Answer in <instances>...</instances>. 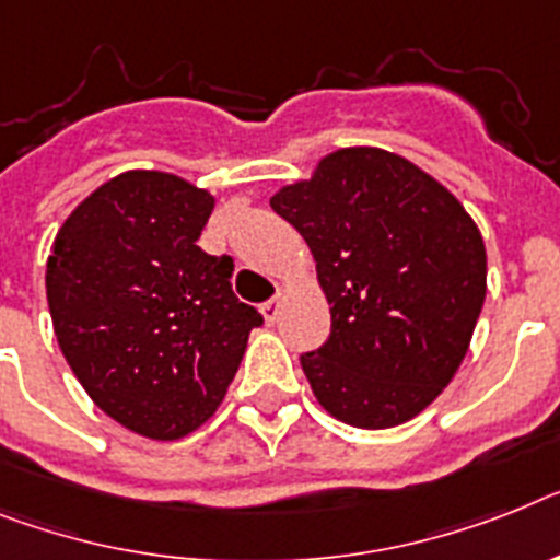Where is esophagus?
<instances>
[{
    "label": "esophagus",
    "mask_w": 560,
    "mask_h": 560,
    "mask_svg": "<svg viewBox=\"0 0 560 560\" xmlns=\"http://www.w3.org/2000/svg\"><path fill=\"white\" fill-rule=\"evenodd\" d=\"M279 313H281V295H272L270 302L261 304V316H265L267 324H276Z\"/></svg>",
    "instance_id": "esophagus-1"
}]
</instances>
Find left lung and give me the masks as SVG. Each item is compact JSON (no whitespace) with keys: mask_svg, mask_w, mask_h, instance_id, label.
<instances>
[{"mask_svg":"<svg viewBox=\"0 0 560 560\" xmlns=\"http://www.w3.org/2000/svg\"><path fill=\"white\" fill-rule=\"evenodd\" d=\"M270 208L316 258L330 338L304 352L313 396L332 418L387 430L453 382L487 295L472 215L410 159L341 148Z\"/></svg>","mask_w":560,"mask_h":560,"instance_id":"8db88e82","label":"left lung"}]
</instances>
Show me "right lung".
<instances>
[{"mask_svg":"<svg viewBox=\"0 0 560 560\" xmlns=\"http://www.w3.org/2000/svg\"><path fill=\"white\" fill-rule=\"evenodd\" d=\"M213 205L173 173H119L65 219L50 247L59 350L98 410L144 439L199 430L261 324L230 288L233 261L196 244Z\"/></svg>","mask_w":560,"mask_h":560,"instance_id":"right-lung-1","label":"right lung"}]
</instances>
